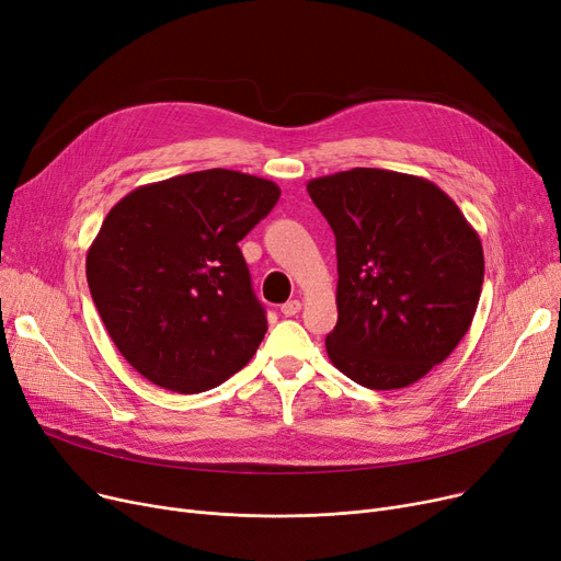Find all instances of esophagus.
Returning <instances> with one entry per match:
<instances>
[{
  "instance_id": "obj_1",
  "label": "esophagus",
  "mask_w": 561,
  "mask_h": 561,
  "mask_svg": "<svg viewBox=\"0 0 561 561\" xmlns=\"http://www.w3.org/2000/svg\"><path fill=\"white\" fill-rule=\"evenodd\" d=\"M300 309H302V302L300 300H288V302H284L282 305V313L284 316H296V313H300Z\"/></svg>"
}]
</instances>
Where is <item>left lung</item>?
Returning a JSON list of instances; mask_svg holds the SVG:
<instances>
[{"label": "left lung", "mask_w": 561, "mask_h": 561, "mask_svg": "<svg viewBox=\"0 0 561 561\" xmlns=\"http://www.w3.org/2000/svg\"><path fill=\"white\" fill-rule=\"evenodd\" d=\"M307 191L336 236L332 364L373 391L414 385L473 322L484 282L478 231L416 174L352 168Z\"/></svg>", "instance_id": "8db88e82"}]
</instances>
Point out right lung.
Instances as JSON below:
<instances>
[{"mask_svg":"<svg viewBox=\"0 0 561 561\" xmlns=\"http://www.w3.org/2000/svg\"><path fill=\"white\" fill-rule=\"evenodd\" d=\"M279 193L214 168L138 186L104 218L88 286L115 347L152 385L202 393L252 359L268 320L239 241Z\"/></svg>","mask_w":561,"mask_h":561,"instance_id":"1","label":"right lung"}]
</instances>
